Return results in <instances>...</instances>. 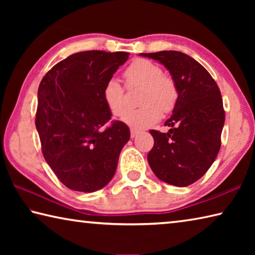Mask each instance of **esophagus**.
Returning <instances> with one entry per match:
<instances>
[{"mask_svg": "<svg viewBox=\"0 0 255 255\" xmlns=\"http://www.w3.org/2000/svg\"><path fill=\"white\" fill-rule=\"evenodd\" d=\"M138 133H139V130H137V129H133V128H130V136H131V138L136 137Z\"/></svg>", "mask_w": 255, "mask_h": 255, "instance_id": "1", "label": "esophagus"}]
</instances>
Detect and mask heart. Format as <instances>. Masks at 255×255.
Instances as JSON below:
<instances>
[{
    "label": "heart",
    "instance_id": "heart-1",
    "mask_svg": "<svg viewBox=\"0 0 255 255\" xmlns=\"http://www.w3.org/2000/svg\"><path fill=\"white\" fill-rule=\"evenodd\" d=\"M129 89L141 86L139 105L135 110L128 111L123 120L135 129L153 126L161 119L162 111L173 109L178 99L175 84L169 77L163 75L162 68L148 59H136L124 73ZM102 98L109 111L114 116H123L127 109L126 96L123 84L117 79L107 82L102 90Z\"/></svg>",
    "mask_w": 255,
    "mask_h": 255
}]
</instances>
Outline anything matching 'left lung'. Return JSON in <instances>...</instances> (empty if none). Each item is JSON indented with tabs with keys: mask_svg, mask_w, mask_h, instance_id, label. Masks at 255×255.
<instances>
[{
	"mask_svg": "<svg viewBox=\"0 0 255 255\" xmlns=\"http://www.w3.org/2000/svg\"><path fill=\"white\" fill-rule=\"evenodd\" d=\"M157 60L170 72L178 99L165 125L167 132L149 130L154 146L147 161L163 182L188 187L199 180L221 148L225 123L222 94L206 68L181 51L140 54Z\"/></svg>",
	"mask_w": 255,
	"mask_h": 255,
	"instance_id": "8db88e82",
	"label": "left lung"
}]
</instances>
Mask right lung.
<instances>
[{
	"label": "right lung",
	"instance_id": "right-lung-1",
	"mask_svg": "<svg viewBox=\"0 0 255 255\" xmlns=\"http://www.w3.org/2000/svg\"><path fill=\"white\" fill-rule=\"evenodd\" d=\"M129 53L89 50L56 64L38 89L36 128L46 162L68 189L93 192L110 182L130 131L112 122L103 86Z\"/></svg>",
	"mask_w": 255,
	"mask_h": 255
}]
</instances>
